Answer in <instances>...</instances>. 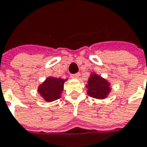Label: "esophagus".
Wrapping results in <instances>:
<instances>
[{
    "instance_id": "esophagus-1",
    "label": "esophagus",
    "mask_w": 147,
    "mask_h": 147,
    "mask_svg": "<svg viewBox=\"0 0 147 147\" xmlns=\"http://www.w3.org/2000/svg\"><path fill=\"white\" fill-rule=\"evenodd\" d=\"M71 78H74V79H76L79 77V74L76 73V74H71Z\"/></svg>"
}]
</instances>
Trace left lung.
Wrapping results in <instances>:
<instances>
[{"instance_id": "8db88e82", "label": "left lung", "mask_w": 147, "mask_h": 147, "mask_svg": "<svg viewBox=\"0 0 147 147\" xmlns=\"http://www.w3.org/2000/svg\"><path fill=\"white\" fill-rule=\"evenodd\" d=\"M87 88L88 94L94 98H105L111 91L108 81L95 73L91 74L88 80Z\"/></svg>"}]
</instances>
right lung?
Wrapping results in <instances>:
<instances>
[{"label":"right lung","instance_id":"1","mask_svg":"<svg viewBox=\"0 0 147 147\" xmlns=\"http://www.w3.org/2000/svg\"><path fill=\"white\" fill-rule=\"evenodd\" d=\"M66 80L56 77H49L38 88V92L47 102H53L60 98L63 90V84Z\"/></svg>","mask_w":147,"mask_h":147}]
</instances>
